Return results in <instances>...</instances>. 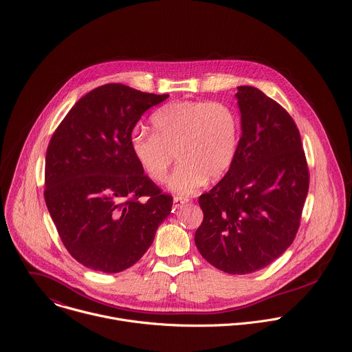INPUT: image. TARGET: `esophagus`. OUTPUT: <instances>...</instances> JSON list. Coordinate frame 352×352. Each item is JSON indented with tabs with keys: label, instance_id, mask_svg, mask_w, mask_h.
Segmentation results:
<instances>
[{
	"label": "esophagus",
	"instance_id": "1",
	"mask_svg": "<svg viewBox=\"0 0 352 352\" xmlns=\"http://www.w3.org/2000/svg\"><path fill=\"white\" fill-rule=\"evenodd\" d=\"M188 201H189V199H188V197H184V196H175V197H174V200H173V203H174V207H175V208L181 207L182 204H185V203H188Z\"/></svg>",
	"mask_w": 352,
	"mask_h": 352
}]
</instances>
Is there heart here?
<instances>
[{
    "label": "heart",
    "instance_id": "heart-1",
    "mask_svg": "<svg viewBox=\"0 0 352 352\" xmlns=\"http://www.w3.org/2000/svg\"><path fill=\"white\" fill-rule=\"evenodd\" d=\"M151 123L153 134L135 130L130 135L131 155L156 184L166 181L175 155L179 166L168 182L175 193L190 195L207 179H221L236 159L241 120L223 102H171L152 114Z\"/></svg>",
    "mask_w": 352,
    "mask_h": 352
}]
</instances>
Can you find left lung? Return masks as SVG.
I'll use <instances>...</instances> for the list:
<instances>
[{
  "mask_svg": "<svg viewBox=\"0 0 352 352\" xmlns=\"http://www.w3.org/2000/svg\"><path fill=\"white\" fill-rule=\"evenodd\" d=\"M242 137L233 166L199 197L195 243L204 260L232 275L265 268L293 243L309 171L292 116L258 88L238 87Z\"/></svg>",
  "mask_w": 352,
  "mask_h": 352,
  "instance_id": "obj_1",
  "label": "left lung"
}]
</instances>
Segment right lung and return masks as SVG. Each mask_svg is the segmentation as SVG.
<instances>
[{"label": "right lung", "instance_id": "1", "mask_svg": "<svg viewBox=\"0 0 352 352\" xmlns=\"http://www.w3.org/2000/svg\"><path fill=\"white\" fill-rule=\"evenodd\" d=\"M167 98L100 85L76 102L50 141L45 203L63 246L87 268L116 274L134 265L171 211L173 197L130 151L142 114Z\"/></svg>", "mask_w": 352, "mask_h": 352}]
</instances>
